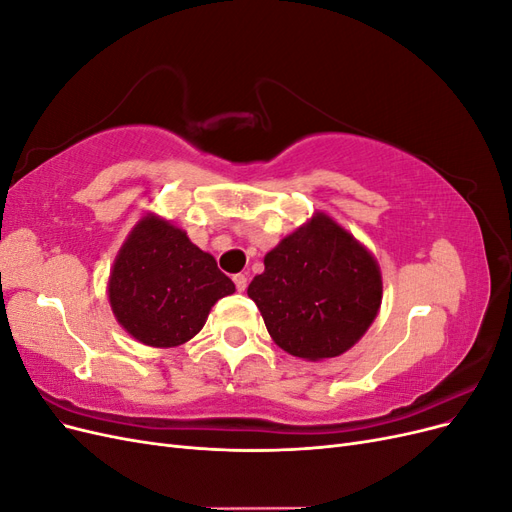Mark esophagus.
Returning a JSON list of instances; mask_svg holds the SVG:
<instances>
[{"instance_id": "esophagus-1", "label": "esophagus", "mask_w": 512, "mask_h": 512, "mask_svg": "<svg viewBox=\"0 0 512 512\" xmlns=\"http://www.w3.org/2000/svg\"><path fill=\"white\" fill-rule=\"evenodd\" d=\"M232 282H235V286H237L239 292H243V290L247 288V275H243V273L232 275Z\"/></svg>"}]
</instances>
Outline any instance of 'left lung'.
I'll use <instances>...</instances> for the list:
<instances>
[{
    "mask_svg": "<svg viewBox=\"0 0 512 512\" xmlns=\"http://www.w3.org/2000/svg\"><path fill=\"white\" fill-rule=\"evenodd\" d=\"M247 297L277 346L320 361L344 354L376 320L382 275L365 245L316 213L265 256Z\"/></svg>",
    "mask_w": 512,
    "mask_h": 512,
    "instance_id": "left-lung-1",
    "label": "left lung"
}]
</instances>
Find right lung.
<instances>
[{
    "instance_id": "obj_1",
    "label": "right lung",
    "mask_w": 512,
    "mask_h": 512,
    "mask_svg": "<svg viewBox=\"0 0 512 512\" xmlns=\"http://www.w3.org/2000/svg\"><path fill=\"white\" fill-rule=\"evenodd\" d=\"M235 292L215 258L158 215H145L128 235L108 280L117 322L153 348L192 339L218 299Z\"/></svg>"
}]
</instances>
